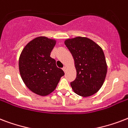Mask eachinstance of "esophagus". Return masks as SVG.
<instances>
[{"label": "esophagus", "mask_w": 128, "mask_h": 128, "mask_svg": "<svg viewBox=\"0 0 128 128\" xmlns=\"http://www.w3.org/2000/svg\"><path fill=\"white\" fill-rule=\"evenodd\" d=\"M62 70H64V72H66V70H67V68H66V66H64V67H63V68H62Z\"/></svg>", "instance_id": "34e87169"}]
</instances>
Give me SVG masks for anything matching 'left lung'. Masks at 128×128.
I'll return each instance as SVG.
<instances>
[{"instance_id": "left-lung-1", "label": "left lung", "mask_w": 128, "mask_h": 128, "mask_svg": "<svg viewBox=\"0 0 128 128\" xmlns=\"http://www.w3.org/2000/svg\"><path fill=\"white\" fill-rule=\"evenodd\" d=\"M64 44L74 58L77 73L70 83L73 91L82 97L92 96L101 88L107 74L103 50L86 37L66 39Z\"/></svg>"}]
</instances>
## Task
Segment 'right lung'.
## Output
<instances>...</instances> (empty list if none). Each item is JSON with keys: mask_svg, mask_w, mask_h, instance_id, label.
<instances>
[{"mask_svg": "<svg viewBox=\"0 0 128 128\" xmlns=\"http://www.w3.org/2000/svg\"><path fill=\"white\" fill-rule=\"evenodd\" d=\"M54 39L35 38L23 48L18 66L23 82L30 91L45 96L56 89L64 71L56 66L50 53L56 44Z\"/></svg>", "mask_w": 128, "mask_h": 128, "instance_id": "obj_1", "label": "right lung"}]
</instances>
